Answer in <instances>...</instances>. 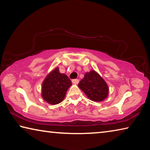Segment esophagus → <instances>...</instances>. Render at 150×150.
<instances>
[{"instance_id":"obj_1","label":"esophagus","mask_w":150,"mask_h":150,"mask_svg":"<svg viewBox=\"0 0 150 150\" xmlns=\"http://www.w3.org/2000/svg\"><path fill=\"white\" fill-rule=\"evenodd\" d=\"M72 83L73 84H78L79 83V79H73L72 80Z\"/></svg>"}]
</instances>
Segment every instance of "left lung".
Segmentation results:
<instances>
[{
	"label": "left lung",
	"mask_w": 150,
	"mask_h": 150,
	"mask_svg": "<svg viewBox=\"0 0 150 150\" xmlns=\"http://www.w3.org/2000/svg\"><path fill=\"white\" fill-rule=\"evenodd\" d=\"M78 86L90 100L96 102L104 100L108 95V87L105 81L94 70L86 73Z\"/></svg>",
	"instance_id": "left-lung-1"
}]
</instances>
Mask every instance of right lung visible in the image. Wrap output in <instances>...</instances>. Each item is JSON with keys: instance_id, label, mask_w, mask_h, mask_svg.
Segmentation results:
<instances>
[{"instance_id": "add662e5", "label": "right lung", "mask_w": 150, "mask_h": 150, "mask_svg": "<svg viewBox=\"0 0 150 150\" xmlns=\"http://www.w3.org/2000/svg\"><path fill=\"white\" fill-rule=\"evenodd\" d=\"M71 81L67 75L61 73L56 67L47 75L42 83V96L50 105H57L63 100Z\"/></svg>"}]
</instances>
